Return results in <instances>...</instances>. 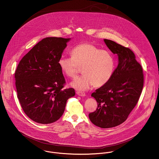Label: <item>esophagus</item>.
<instances>
[{
	"mask_svg": "<svg viewBox=\"0 0 159 159\" xmlns=\"http://www.w3.org/2000/svg\"><path fill=\"white\" fill-rule=\"evenodd\" d=\"M77 94L79 95V96H82V97H84L85 96V93H83V92H80V91H77Z\"/></svg>",
	"mask_w": 159,
	"mask_h": 159,
	"instance_id": "esophagus-1",
	"label": "esophagus"
}]
</instances>
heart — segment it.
<instances>
[{
    "mask_svg": "<svg viewBox=\"0 0 159 159\" xmlns=\"http://www.w3.org/2000/svg\"><path fill=\"white\" fill-rule=\"evenodd\" d=\"M70 57L61 55L59 65L61 71L74 77L82 67L83 74L75 77L71 85L79 91H85L91 86L99 87L106 84L112 77L115 61L111 53L89 43H82L74 47Z\"/></svg>",
    "mask_w": 159,
    "mask_h": 159,
    "instance_id": "1",
    "label": "heart"
}]
</instances>
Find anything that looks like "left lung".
I'll use <instances>...</instances> for the list:
<instances>
[{
    "instance_id": "8db88e82",
    "label": "left lung",
    "mask_w": 159,
    "mask_h": 159,
    "mask_svg": "<svg viewBox=\"0 0 159 159\" xmlns=\"http://www.w3.org/2000/svg\"><path fill=\"white\" fill-rule=\"evenodd\" d=\"M104 42L117 55L119 64L110 80L92 93L98 108L89 114V118L96 126L109 128L127 119L141 95L144 76L142 67L131 49L111 40L104 39Z\"/></svg>"
}]
</instances>
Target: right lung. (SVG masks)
Wrapping results in <instances>:
<instances>
[{"mask_svg":"<svg viewBox=\"0 0 159 159\" xmlns=\"http://www.w3.org/2000/svg\"><path fill=\"white\" fill-rule=\"evenodd\" d=\"M70 39L51 37L38 42L18 64L15 72L17 98L25 114L42 124L61 118L66 101L75 95L66 84L59 59Z\"/></svg>","mask_w":159,"mask_h":159,"instance_id":"add662e5","label":"right lung"}]
</instances>
